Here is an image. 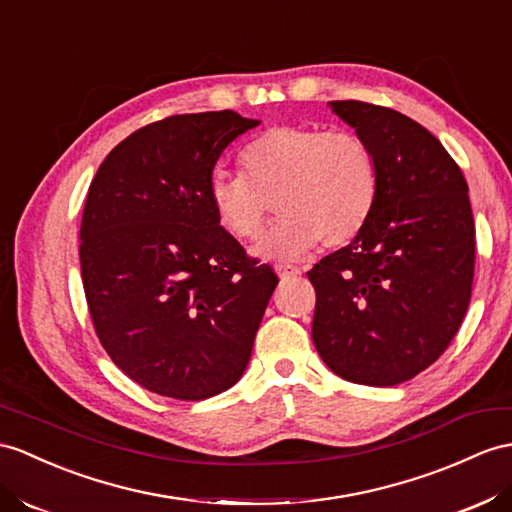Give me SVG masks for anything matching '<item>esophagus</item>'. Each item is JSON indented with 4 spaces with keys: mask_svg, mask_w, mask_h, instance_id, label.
Here are the masks:
<instances>
[{
    "mask_svg": "<svg viewBox=\"0 0 512 512\" xmlns=\"http://www.w3.org/2000/svg\"><path fill=\"white\" fill-rule=\"evenodd\" d=\"M276 273H278L280 278H293V276H297L299 269L295 265H282V263H278L276 265Z\"/></svg>",
    "mask_w": 512,
    "mask_h": 512,
    "instance_id": "1",
    "label": "esophagus"
}]
</instances>
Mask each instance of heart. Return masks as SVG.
<instances>
[{"instance_id":"b5f03b06","label":"heart","mask_w":512,"mask_h":512,"mask_svg":"<svg viewBox=\"0 0 512 512\" xmlns=\"http://www.w3.org/2000/svg\"><path fill=\"white\" fill-rule=\"evenodd\" d=\"M239 162L243 173H213L208 202L219 226L243 241L263 232L276 202L282 217L254 247L263 258L350 243L376 202L378 160L354 132L276 126L249 141Z\"/></svg>"}]
</instances>
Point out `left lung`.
<instances>
[{
	"label": "left lung",
	"instance_id": "8db88e82",
	"mask_svg": "<svg viewBox=\"0 0 512 512\" xmlns=\"http://www.w3.org/2000/svg\"><path fill=\"white\" fill-rule=\"evenodd\" d=\"M330 108L376 154L378 193L356 239L308 271L313 343L343 380L393 386L428 369L467 313L469 186L441 141L402 112L356 99Z\"/></svg>",
	"mask_w": 512,
	"mask_h": 512
}]
</instances>
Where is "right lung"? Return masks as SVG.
Here are the masks:
<instances>
[{"label":"right lung","instance_id":"1","mask_svg":"<svg viewBox=\"0 0 512 512\" xmlns=\"http://www.w3.org/2000/svg\"><path fill=\"white\" fill-rule=\"evenodd\" d=\"M260 121L234 110L173 115L99 165L80 226L99 343L143 389L197 402L239 382L278 276L219 226L215 162Z\"/></svg>","mask_w":512,"mask_h":512}]
</instances>
